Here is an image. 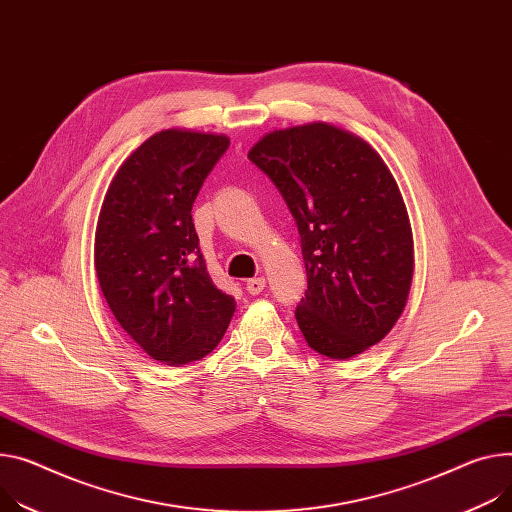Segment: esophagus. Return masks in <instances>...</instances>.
Instances as JSON below:
<instances>
[{
  "mask_svg": "<svg viewBox=\"0 0 512 512\" xmlns=\"http://www.w3.org/2000/svg\"><path fill=\"white\" fill-rule=\"evenodd\" d=\"M264 287H266V281H264L262 277L250 279V281L246 283V291H248L250 295H260V293L264 291Z\"/></svg>",
  "mask_w": 512,
  "mask_h": 512,
  "instance_id": "34e87169",
  "label": "esophagus"
}]
</instances>
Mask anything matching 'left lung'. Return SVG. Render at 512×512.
<instances>
[{
	"label": "left lung",
	"mask_w": 512,
	"mask_h": 512,
	"mask_svg": "<svg viewBox=\"0 0 512 512\" xmlns=\"http://www.w3.org/2000/svg\"><path fill=\"white\" fill-rule=\"evenodd\" d=\"M281 192L297 231L307 291L295 320L307 344L350 359L402 316L414 242L400 188L359 137L326 123L274 131L248 153Z\"/></svg>",
	"instance_id": "obj_1"
}]
</instances>
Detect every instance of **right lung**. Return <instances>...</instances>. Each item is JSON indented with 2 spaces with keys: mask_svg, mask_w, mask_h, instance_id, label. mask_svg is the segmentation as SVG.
I'll list each match as a JSON object with an SVG mask.
<instances>
[{
  "mask_svg": "<svg viewBox=\"0 0 512 512\" xmlns=\"http://www.w3.org/2000/svg\"><path fill=\"white\" fill-rule=\"evenodd\" d=\"M227 147L223 135L155 133L112 178L96 227V274L116 322L174 367L209 355L235 309L209 277L190 215Z\"/></svg>",
  "mask_w": 512,
  "mask_h": 512,
  "instance_id": "1",
  "label": "right lung"
}]
</instances>
